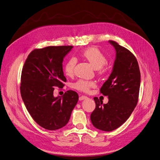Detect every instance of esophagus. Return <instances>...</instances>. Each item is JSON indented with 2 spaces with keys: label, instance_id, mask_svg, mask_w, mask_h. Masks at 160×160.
<instances>
[{
  "label": "esophagus",
  "instance_id": "34e87169",
  "mask_svg": "<svg viewBox=\"0 0 160 160\" xmlns=\"http://www.w3.org/2000/svg\"><path fill=\"white\" fill-rule=\"evenodd\" d=\"M88 99V97H86V96H80V97H79V100L80 101H83V100H84V99Z\"/></svg>",
  "mask_w": 160,
  "mask_h": 160
}]
</instances>
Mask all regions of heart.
<instances>
[{
    "label": "heart",
    "instance_id": "heart-1",
    "mask_svg": "<svg viewBox=\"0 0 160 160\" xmlns=\"http://www.w3.org/2000/svg\"><path fill=\"white\" fill-rule=\"evenodd\" d=\"M80 55L88 61L99 74H102L105 71L102 66L106 63V58L99 49L94 47L86 48L81 53ZM76 65V60L75 58H71L67 61L64 67V72L67 76H71L73 75ZM73 86L79 91L88 92L90 89L95 86V83L93 81L79 80L74 83Z\"/></svg>",
    "mask_w": 160,
    "mask_h": 160
}]
</instances>
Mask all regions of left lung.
<instances>
[{"label": "left lung", "instance_id": "1", "mask_svg": "<svg viewBox=\"0 0 160 160\" xmlns=\"http://www.w3.org/2000/svg\"><path fill=\"white\" fill-rule=\"evenodd\" d=\"M116 50L112 71L100 89L108 96L102 104L94 97L95 108L90 116L93 126L105 131H113L126 122L134 110L138 99L141 73L135 55L116 42L109 40Z\"/></svg>", "mask_w": 160, "mask_h": 160}]
</instances>
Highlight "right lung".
<instances>
[{
    "label": "right lung",
    "instance_id": "add662e5",
    "mask_svg": "<svg viewBox=\"0 0 160 160\" xmlns=\"http://www.w3.org/2000/svg\"><path fill=\"white\" fill-rule=\"evenodd\" d=\"M73 46H48L35 49L27 57L21 76L20 92L29 113L40 126L56 130L66 126L78 101V95L68 90L54 97L53 87L66 82L63 61Z\"/></svg>",
    "mask_w": 160,
    "mask_h": 160
}]
</instances>
